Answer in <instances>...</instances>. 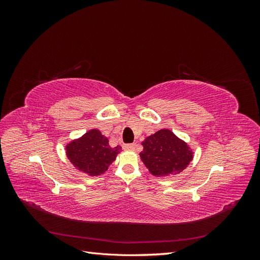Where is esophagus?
<instances>
[{"label": "esophagus", "instance_id": "esophagus-1", "mask_svg": "<svg viewBox=\"0 0 260 260\" xmlns=\"http://www.w3.org/2000/svg\"><path fill=\"white\" fill-rule=\"evenodd\" d=\"M137 144L136 143H131V144H124L123 148L124 149H130V151H133V149H136Z\"/></svg>", "mask_w": 260, "mask_h": 260}]
</instances>
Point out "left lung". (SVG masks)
<instances>
[{
    "instance_id": "left-lung-1",
    "label": "left lung",
    "mask_w": 260,
    "mask_h": 260,
    "mask_svg": "<svg viewBox=\"0 0 260 260\" xmlns=\"http://www.w3.org/2000/svg\"><path fill=\"white\" fill-rule=\"evenodd\" d=\"M142 145L141 159L156 177L178 175L193 159L192 149L168 129L159 130L147 137Z\"/></svg>"
}]
</instances>
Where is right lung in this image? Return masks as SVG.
I'll list each match as a JSON object with an SVG mask.
<instances>
[{
	"instance_id": "right-lung-1",
	"label": "right lung",
	"mask_w": 260,
	"mask_h": 260,
	"mask_svg": "<svg viewBox=\"0 0 260 260\" xmlns=\"http://www.w3.org/2000/svg\"><path fill=\"white\" fill-rule=\"evenodd\" d=\"M120 149L119 145L109 146L108 139L101 131L93 129L67 144L66 154L76 169L95 177L104 174Z\"/></svg>"
}]
</instances>
